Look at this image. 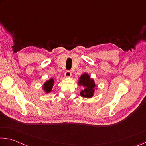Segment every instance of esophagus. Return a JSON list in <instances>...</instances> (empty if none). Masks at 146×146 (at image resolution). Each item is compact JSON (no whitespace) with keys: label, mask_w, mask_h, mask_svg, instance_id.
<instances>
[{"label":"esophagus","mask_w":146,"mask_h":146,"mask_svg":"<svg viewBox=\"0 0 146 146\" xmlns=\"http://www.w3.org/2000/svg\"><path fill=\"white\" fill-rule=\"evenodd\" d=\"M65 77H69L71 76V72L70 71H66L64 74Z\"/></svg>","instance_id":"34e87169"}]
</instances>
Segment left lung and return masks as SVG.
<instances>
[{"label": "left lung", "mask_w": 146, "mask_h": 146, "mask_svg": "<svg viewBox=\"0 0 146 146\" xmlns=\"http://www.w3.org/2000/svg\"><path fill=\"white\" fill-rule=\"evenodd\" d=\"M78 85H81L83 90L80 92V96L84 98H90L93 96L95 91V82L87 73H84L79 78Z\"/></svg>", "instance_id": "1"}]
</instances>
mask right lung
Segmentation results:
<instances>
[{
  "mask_svg": "<svg viewBox=\"0 0 146 146\" xmlns=\"http://www.w3.org/2000/svg\"><path fill=\"white\" fill-rule=\"evenodd\" d=\"M53 85H54V80L53 78H50V80L46 81L43 84V90L47 92V93H49V92L51 91V90L52 88Z\"/></svg>",
  "mask_w": 146,
  "mask_h": 146,
  "instance_id": "right-lung-1",
  "label": "right lung"
}]
</instances>
